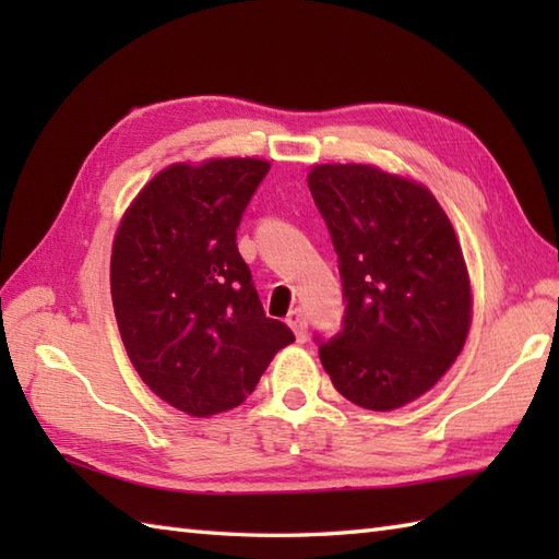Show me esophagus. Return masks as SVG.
<instances>
[{
  "label": "esophagus",
  "mask_w": 559,
  "mask_h": 559,
  "mask_svg": "<svg viewBox=\"0 0 559 559\" xmlns=\"http://www.w3.org/2000/svg\"><path fill=\"white\" fill-rule=\"evenodd\" d=\"M286 322L293 329L295 338H298L300 343H305L307 341V314H305V310H300V307H295V310H290Z\"/></svg>",
  "instance_id": "esophagus-1"
}]
</instances>
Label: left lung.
Segmentation results:
<instances>
[{
    "instance_id": "left-lung-1",
    "label": "left lung",
    "mask_w": 559,
    "mask_h": 559,
    "mask_svg": "<svg viewBox=\"0 0 559 559\" xmlns=\"http://www.w3.org/2000/svg\"><path fill=\"white\" fill-rule=\"evenodd\" d=\"M307 185L348 302L346 326L319 358L355 406H406L444 377L471 329V276L454 225L423 182L377 165H312Z\"/></svg>"
}]
</instances>
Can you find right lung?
I'll list each match as a JSON object with an SVG mask.
<instances>
[{"instance_id":"obj_1","label":"right lung","mask_w":559,"mask_h":559,"mask_svg":"<svg viewBox=\"0 0 559 559\" xmlns=\"http://www.w3.org/2000/svg\"><path fill=\"white\" fill-rule=\"evenodd\" d=\"M271 163H173L117 225L110 288L117 329L144 384L194 418L230 411L293 331L264 314L237 252L242 211Z\"/></svg>"}]
</instances>
